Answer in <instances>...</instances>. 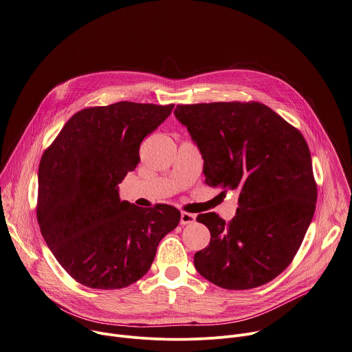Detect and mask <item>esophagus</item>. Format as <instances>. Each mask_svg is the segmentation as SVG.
<instances>
[{"label": "esophagus", "mask_w": 352, "mask_h": 352, "mask_svg": "<svg viewBox=\"0 0 352 352\" xmlns=\"http://www.w3.org/2000/svg\"><path fill=\"white\" fill-rule=\"evenodd\" d=\"M194 221H195V214H191V213H187V212H182L180 224L186 226V224H192Z\"/></svg>", "instance_id": "1"}]
</instances>
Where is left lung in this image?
<instances>
[{"instance_id": "left-lung-1", "label": "left lung", "mask_w": 352, "mask_h": 352, "mask_svg": "<svg viewBox=\"0 0 352 352\" xmlns=\"http://www.w3.org/2000/svg\"><path fill=\"white\" fill-rule=\"evenodd\" d=\"M175 117L202 154L205 183L239 191L228 224L213 212L198 214L210 242L194 254L197 271L230 290L272 280L293 260L315 212L307 142L257 102L180 104Z\"/></svg>"}]
</instances>
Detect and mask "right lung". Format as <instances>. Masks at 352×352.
<instances>
[{
	"label": "right lung",
	"mask_w": 352,
	"mask_h": 352,
	"mask_svg": "<svg viewBox=\"0 0 352 352\" xmlns=\"http://www.w3.org/2000/svg\"><path fill=\"white\" fill-rule=\"evenodd\" d=\"M173 104L118 102L74 114L38 168L37 219L59 264L92 289L140 279L160 241L180 221L170 205L142 209L120 199L118 184L140 162L143 139Z\"/></svg>",
	"instance_id": "add662e5"
}]
</instances>
